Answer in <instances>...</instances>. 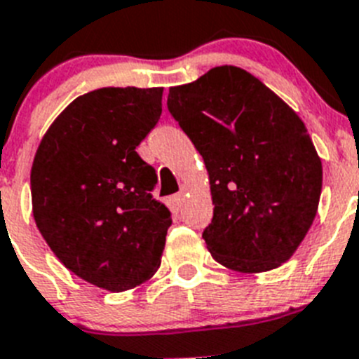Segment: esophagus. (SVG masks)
I'll return each mask as SVG.
<instances>
[{"label":"esophagus","instance_id":"obj_1","mask_svg":"<svg viewBox=\"0 0 359 359\" xmlns=\"http://www.w3.org/2000/svg\"><path fill=\"white\" fill-rule=\"evenodd\" d=\"M183 201H185V192H177L176 196H172V203L176 208H182Z\"/></svg>","mask_w":359,"mask_h":359}]
</instances>
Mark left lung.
Instances as JSON below:
<instances>
[{"mask_svg": "<svg viewBox=\"0 0 359 359\" xmlns=\"http://www.w3.org/2000/svg\"><path fill=\"white\" fill-rule=\"evenodd\" d=\"M167 107L207 165L219 264L261 273L286 262L315 221L322 161L304 122L252 73L217 66L169 90Z\"/></svg>", "mask_w": 359, "mask_h": 359, "instance_id": "obj_1", "label": "left lung"}]
</instances>
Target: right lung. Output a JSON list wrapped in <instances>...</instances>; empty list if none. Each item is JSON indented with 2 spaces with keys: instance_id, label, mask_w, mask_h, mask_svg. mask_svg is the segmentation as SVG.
<instances>
[{
  "instance_id": "add662e5",
  "label": "right lung",
  "mask_w": 359,
  "mask_h": 359,
  "mask_svg": "<svg viewBox=\"0 0 359 359\" xmlns=\"http://www.w3.org/2000/svg\"><path fill=\"white\" fill-rule=\"evenodd\" d=\"M163 88L81 95L41 140L30 172L41 236L77 277L126 291L160 268L170 210L136 147L160 120Z\"/></svg>"
}]
</instances>
